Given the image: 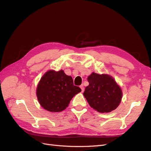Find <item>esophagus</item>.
I'll return each mask as SVG.
<instances>
[{
  "label": "esophagus",
  "mask_w": 151,
  "mask_h": 151,
  "mask_svg": "<svg viewBox=\"0 0 151 151\" xmlns=\"http://www.w3.org/2000/svg\"><path fill=\"white\" fill-rule=\"evenodd\" d=\"M80 88H81V90H82V92H84V87L83 84H82V85H81V86H80Z\"/></svg>",
  "instance_id": "1"
}]
</instances>
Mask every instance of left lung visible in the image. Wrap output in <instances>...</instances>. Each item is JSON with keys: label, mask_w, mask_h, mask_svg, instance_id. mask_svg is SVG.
I'll return each instance as SVG.
<instances>
[{"label": "left lung", "mask_w": 151, "mask_h": 151, "mask_svg": "<svg viewBox=\"0 0 151 151\" xmlns=\"http://www.w3.org/2000/svg\"><path fill=\"white\" fill-rule=\"evenodd\" d=\"M88 81L89 85L83 95L91 108L100 113H109L118 106L122 91L111 76L93 72Z\"/></svg>", "instance_id": "obj_1"}]
</instances>
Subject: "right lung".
Returning a JSON list of instances; mask_svg holds the SVG:
<instances>
[{
	"mask_svg": "<svg viewBox=\"0 0 151 151\" xmlns=\"http://www.w3.org/2000/svg\"><path fill=\"white\" fill-rule=\"evenodd\" d=\"M81 88L74 85L71 76L63 70H49L43 76L36 89L38 100L45 109L50 112L62 111L68 106Z\"/></svg>",
	"mask_w": 151,
	"mask_h": 151,
	"instance_id": "right-lung-1",
	"label": "right lung"
}]
</instances>
